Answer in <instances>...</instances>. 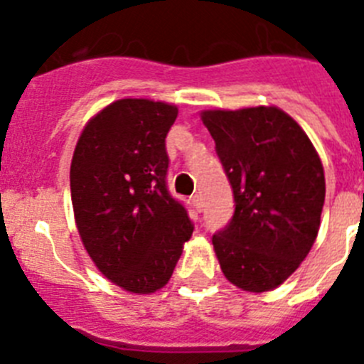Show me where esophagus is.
I'll list each match as a JSON object with an SVG mask.
<instances>
[{
  "instance_id": "esophagus-1",
  "label": "esophagus",
  "mask_w": 364,
  "mask_h": 364,
  "mask_svg": "<svg viewBox=\"0 0 364 364\" xmlns=\"http://www.w3.org/2000/svg\"><path fill=\"white\" fill-rule=\"evenodd\" d=\"M191 200H192V205H194L196 210H198V213H201V210H203V200H201V194H194Z\"/></svg>"
}]
</instances>
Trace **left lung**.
I'll return each mask as SVG.
<instances>
[{"mask_svg":"<svg viewBox=\"0 0 364 364\" xmlns=\"http://www.w3.org/2000/svg\"><path fill=\"white\" fill-rule=\"evenodd\" d=\"M201 121L235 196V214L213 236L220 267L243 291H269L295 273L317 238L326 194L321 157L274 106L207 109Z\"/></svg>","mask_w":364,"mask_h":364,"instance_id":"1","label":"left lung"}]
</instances>
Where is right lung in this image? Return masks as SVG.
I'll use <instances>...</instances> for the list:
<instances>
[{"instance_id":"right-lung-1","label":"right lung","mask_w":364,"mask_h":364,"mask_svg":"<svg viewBox=\"0 0 364 364\" xmlns=\"http://www.w3.org/2000/svg\"><path fill=\"white\" fill-rule=\"evenodd\" d=\"M176 117L172 104L115 100L84 126L73 154L78 235L100 273L129 293L168 282L194 230L166 188L164 139Z\"/></svg>"}]
</instances>
